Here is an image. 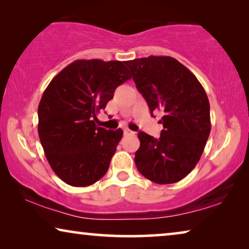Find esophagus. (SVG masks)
Masks as SVG:
<instances>
[{
  "mask_svg": "<svg viewBox=\"0 0 249 249\" xmlns=\"http://www.w3.org/2000/svg\"><path fill=\"white\" fill-rule=\"evenodd\" d=\"M124 134L125 135H132V134H134V132L131 131V129L127 128V127H125L124 128Z\"/></svg>",
  "mask_w": 249,
  "mask_h": 249,
  "instance_id": "obj_1",
  "label": "esophagus"
}]
</instances>
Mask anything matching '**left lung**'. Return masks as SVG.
<instances>
[{
	"mask_svg": "<svg viewBox=\"0 0 249 249\" xmlns=\"http://www.w3.org/2000/svg\"><path fill=\"white\" fill-rule=\"evenodd\" d=\"M136 88L153 112L163 114L159 139L140 132L135 164L159 184L176 183L195 169L210 134V105L202 85L187 67L168 55L125 61Z\"/></svg>",
	"mask_w": 249,
	"mask_h": 249,
	"instance_id": "left-lung-1",
	"label": "left lung"
}]
</instances>
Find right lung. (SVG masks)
Returning <instances> with one entry per match:
<instances>
[{
  "label": "right lung",
  "instance_id": "1",
  "mask_svg": "<svg viewBox=\"0 0 249 249\" xmlns=\"http://www.w3.org/2000/svg\"><path fill=\"white\" fill-rule=\"evenodd\" d=\"M131 78L122 61L81 59L48 85L38 107V133L51 169L67 184L87 187L105 176L123 131L99 127L96 115Z\"/></svg>",
  "mask_w": 249,
  "mask_h": 249
}]
</instances>
